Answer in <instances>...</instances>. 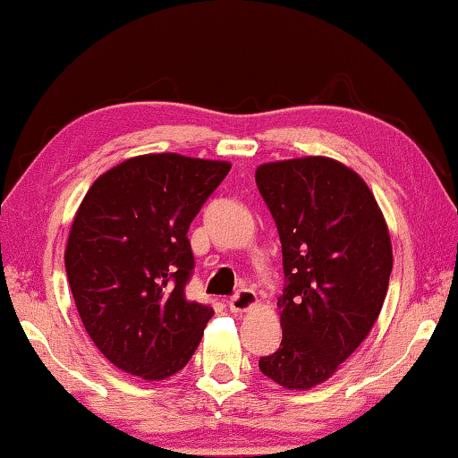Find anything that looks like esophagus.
I'll return each mask as SVG.
<instances>
[{
    "instance_id": "esophagus-1",
    "label": "esophagus",
    "mask_w": 458,
    "mask_h": 458,
    "mask_svg": "<svg viewBox=\"0 0 458 458\" xmlns=\"http://www.w3.org/2000/svg\"><path fill=\"white\" fill-rule=\"evenodd\" d=\"M256 305H258V294L250 291V288H243V291H239L235 297H231V301H229V309L233 313H245Z\"/></svg>"
}]
</instances>
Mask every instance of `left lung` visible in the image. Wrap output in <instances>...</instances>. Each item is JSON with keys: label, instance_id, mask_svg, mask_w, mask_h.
Here are the masks:
<instances>
[{"label": "left lung", "instance_id": "1", "mask_svg": "<svg viewBox=\"0 0 458 458\" xmlns=\"http://www.w3.org/2000/svg\"><path fill=\"white\" fill-rule=\"evenodd\" d=\"M283 245V342L259 370L284 389L326 383L370 334L393 270L391 237L360 175L332 157L256 170Z\"/></svg>", "mask_w": 458, "mask_h": 458}]
</instances>
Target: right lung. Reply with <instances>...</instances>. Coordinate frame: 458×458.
<instances>
[{
  "label": "right lung",
  "mask_w": 458,
  "mask_h": 458,
  "mask_svg": "<svg viewBox=\"0 0 458 458\" xmlns=\"http://www.w3.org/2000/svg\"><path fill=\"white\" fill-rule=\"evenodd\" d=\"M229 170V161L147 153L102 174L77 208L65 250L77 313L129 375L164 381L199 348L215 311L186 299V233Z\"/></svg>",
  "instance_id": "right-lung-1"
}]
</instances>
